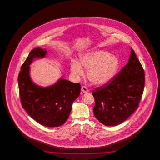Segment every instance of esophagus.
<instances>
[{"instance_id": "esophagus-1", "label": "esophagus", "mask_w": 160, "mask_h": 160, "mask_svg": "<svg viewBox=\"0 0 160 160\" xmlns=\"http://www.w3.org/2000/svg\"><path fill=\"white\" fill-rule=\"evenodd\" d=\"M81 91L83 93H87L88 92V89L86 86H82L81 88Z\"/></svg>"}]
</instances>
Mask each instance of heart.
Returning a JSON list of instances; mask_svg holds the SVG:
<instances>
[{
	"label": "heart",
	"instance_id": "b5f03b06",
	"mask_svg": "<svg viewBox=\"0 0 160 160\" xmlns=\"http://www.w3.org/2000/svg\"><path fill=\"white\" fill-rule=\"evenodd\" d=\"M120 66L119 58L104 50H92L83 55L79 62L76 60L71 64V70L74 76H81L83 69H88V76L93 84L102 86L114 78Z\"/></svg>",
	"mask_w": 160,
	"mask_h": 160
}]
</instances>
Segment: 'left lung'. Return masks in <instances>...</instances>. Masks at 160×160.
Segmentation results:
<instances>
[{
	"label": "left lung",
	"instance_id": "1",
	"mask_svg": "<svg viewBox=\"0 0 160 160\" xmlns=\"http://www.w3.org/2000/svg\"><path fill=\"white\" fill-rule=\"evenodd\" d=\"M145 74L132 49L129 62L108 83L92 91L96 119L106 126L124 122L139 106L143 92Z\"/></svg>",
	"mask_w": 160,
	"mask_h": 160
}]
</instances>
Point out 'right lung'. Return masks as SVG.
I'll return each instance as SVG.
<instances>
[{
	"label": "right lung",
	"instance_id": "obj_1",
	"mask_svg": "<svg viewBox=\"0 0 160 160\" xmlns=\"http://www.w3.org/2000/svg\"><path fill=\"white\" fill-rule=\"evenodd\" d=\"M46 54V50L35 48L22 64L18 77L19 97L22 108L35 121L47 127H57L68 120L81 87L64 79L46 88L34 84L30 79L29 65L35 58L44 57Z\"/></svg>",
	"mask_w": 160,
	"mask_h": 160
}]
</instances>
